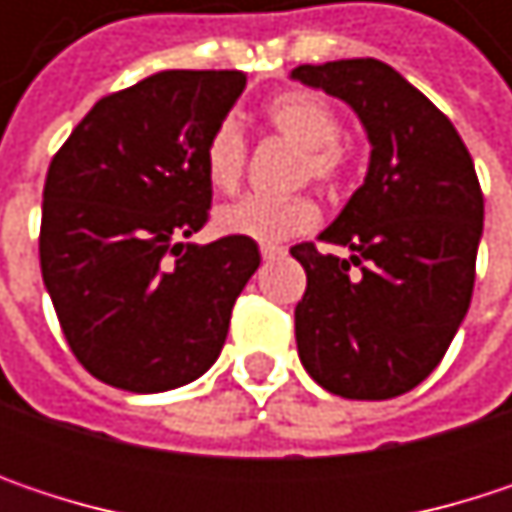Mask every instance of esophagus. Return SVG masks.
Wrapping results in <instances>:
<instances>
[{"instance_id":"obj_1","label":"esophagus","mask_w":512,"mask_h":512,"mask_svg":"<svg viewBox=\"0 0 512 512\" xmlns=\"http://www.w3.org/2000/svg\"><path fill=\"white\" fill-rule=\"evenodd\" d=\"M287 255V249L284 246H272V243H266V246H260V257L263 260H278V257Z\"/></svg>"}]
</instances>
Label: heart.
Here are the masks:
<instances>
[{"label": "heart", "mask_w": 512, "mask_h": 512, "mask_svg": "<svg viewBox=\"0 0 512 512\" xmlns=\"http://www.w3.org/2000/svg\"><path fill=\"white\" fill-rule=\"evenodd\" d=\"M263 121L272 133L299 148L293 183H323L338 186L350 174V145L338 136L341 118L335 106L317 91H284L263 106ZM249 145L237 121L225 118L213 127L204 145V171L216 192H234L246 174ZM320 222V207L311 195L290 198H260L246 195L216 210L213 225L219 234L246 237L257 243H278L308 234Z\"/></svg>", "instance_id": "b5f03b06"}]
</instances>
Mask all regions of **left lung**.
Segmentation results:
<instances>
[{
  "label": "left lung",
  "instance_id": "obj_1",
  "mask_svg": "<svg viewBox=\"0 0 512 512\" xmlns=\"http://www.w3.org/2000/svg\"><path fill=\"white\" fill-rule=\"evenodd\" d=\"M290 76L347 100L373 145L364 183L320 234L353 255L290 249L308 275L299 358L338 397L388 400L436 370L471 305L480 180L448 115L385 61L299 64Z\"/></svg>",
  "mask_w": 512,
  "mask_h": 512
}]
</instances>
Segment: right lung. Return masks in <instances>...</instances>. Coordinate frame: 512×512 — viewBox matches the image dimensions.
<instances>
[{
    "label": "right lung",
    "instance_id": "1",
    "mask_svg": "<svg viewBox=\"0 0 512 512\" xmlns=\"http://www.w3.org/2000/svg\"><path fill=\"white\" fill-rule=\"evenodd\" d=\"M240 70H162L106 94L52 156L41 272L76 361L136 394L180 388L222 353L255 240L183 243L210 219L207 136Z\"/></svg>",
    "mask_w": 512,
    "mask_h": 512
}]
</instances>
